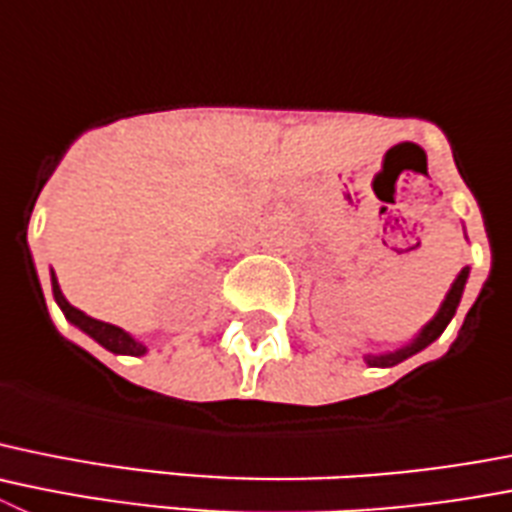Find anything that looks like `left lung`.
<instances>
[{"label":"left lung","mask_w":512,"mask_h":512,"mask_svg":"<svg viewBox=\"0 0 512 512\" xmlns=\"http://www.w3.org/2000/svg\"><path fill=\"white\" fill-rule=\"evenodd\" d=\"M467 276H470V269L464 266V269L459 271L457 279H454V284H452V289H449V292H447V297H444V302H442V307H439V312L434 314V320H431L429 325H426L424 330H421L419 335H416L414 340H411L409 345H406V348L396 350V353H386V355H368V358H365V363H368V365H378V368H391V365H398V363H401V360L411 358V355H416V353H419V350H424L426 345H431V342L437 340V337L444 332V327H447L449 322H452L454 312H457L459 299H462V292H464V284H467Z\"/></svg>","instance_id":"obj_1"}]
</instances>
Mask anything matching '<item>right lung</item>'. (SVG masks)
I'll list each match as a JSON object with an SVG mask.
<instances>
[{"label":"right lung","mask_w":512,"mask_h":512,"mask_svg":"<svg viewBox=\"0 0 512 512\" xmlns=\"http://www.w3.org/2000/svg\"><path fill=\"white\" fill-rule=\"evenodd\" d=\"M50 276H53V297H55V302H58V307L63 309L65 320L73 322L75 327H81L88 337H93L98 345H103V348L111 350V353H116V355H144L147 353V348H144L142 342L134 340V337H131L129 332L121 330V327L109 325V322L93 320V317H88L86 312L75 309L73 304L63 297V292H60L55 274H50Z\"/></svg>","instance_id":"right-lung-1"}]
</instances>
